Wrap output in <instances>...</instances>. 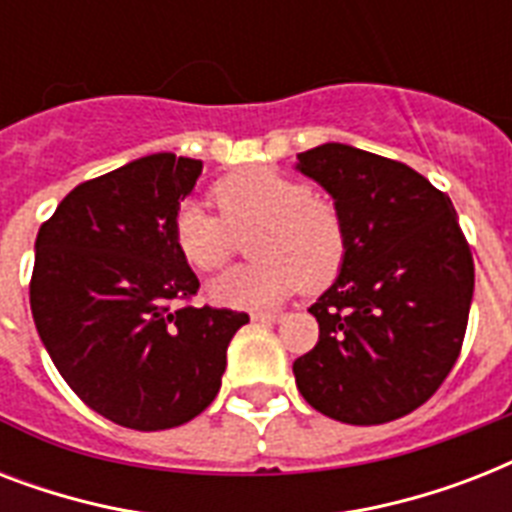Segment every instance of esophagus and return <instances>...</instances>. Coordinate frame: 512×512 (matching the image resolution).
<instances>
[{
    "instance_id": "1",
    "label": "esophagus",
    "mask_w": 512,
    "mask_h": 512,
    "mask_svg": "<svg viewBox=\"0 0 512 512\" xmlns=\"http://www.w3.org/2000/svg\"><path fill=\"white\" fill-rule=\"evenodd\" d=\"M252 321H257V324H276V321H281V313L257 311V313H252Z\"/></svg>"
}]
</instances>
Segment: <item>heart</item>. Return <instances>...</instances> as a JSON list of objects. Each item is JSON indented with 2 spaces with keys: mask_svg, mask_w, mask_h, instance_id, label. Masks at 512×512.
<instances>
[{
  "mask_svg": "<svg viewBox=\"0 0 512 512\" xmlns=\"http://www.w3.org/2000/svg\"><path fill=\"white\" fill-rule=\"evenodd\" d=\"M220 217L199 204L172 215L170 236L185 263L199 273L223 271L249 236L255 263L212 284L217 303L268 308L297 289L319 292L340 276L348 257V225L335 201L313 196L311 185L276 170L252 167L212 185Z\"/></svg>",
  "mask_w": 512,
  "mask_h": 512,
  "instance_id": "heart-1",
  "label": "heart"
}]
</instances>
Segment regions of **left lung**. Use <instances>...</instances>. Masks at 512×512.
Here are the masks:
<instances>
[{
  "label": "left lung",
  "mask_w": 512,
  "mask_h": 512,
  "mask_svg": "<svg viewBox=\"0 0 512 512\" xmlns=\"http://www.w3.org/2000/svg\"><path fill=\"white\" fill-rule=\"evenodd\" d=\"M297 159L348 225L340 276L308 308L319 342L292 366L297 390L348 425L398 420L460 358L476 284L470 244L452 199L406 164L342 143Z\"/></svg>",
  "instance_id": "1"
}]
</instances>
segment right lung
Wrapping results in <instances>:
<instances>
[{
  "label": "right lung",
  "instance_id": "right-lung-1",
  "mask_svg": "<svg viewBox=\"0 0 512 512\" xmlns=\"http://www.w3.org/2000/svg\"><path fill=\"white\" fill-rule=\"evenodd\" d=\"M199 175V159L143 156L76 185L36 236V332L68 388L122 428L167 430L204 412L249 321L188 305L199 279L170 223Z\"/></svg>",
  "mask_w": 512,
  "mask_h": 512
}]
</instances>
